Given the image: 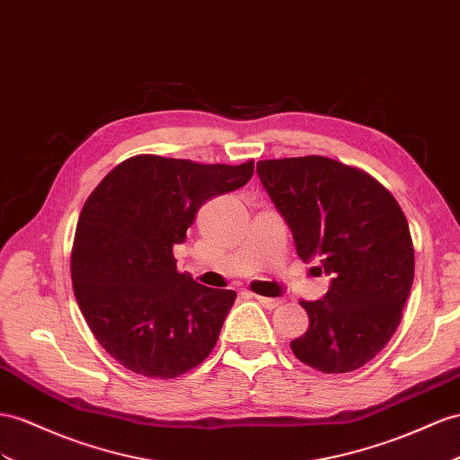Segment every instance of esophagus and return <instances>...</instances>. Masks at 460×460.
Wrapping results in <instances>:
<instances>
[{
  "label": "esophagus",
  "mask_w": 460,
  "mask_h": 460,
  "mask_svg": "<svg viewBox=\"0 0 460 460\" xmlns=\"http://www.w3.org/2000/svg\"><path fill=\"white\" fill-rule=\"evenodd\" d=\"M254 299H256L258 303H262L266 309H276V307H279V305H281V303H284V301H281V299H272V297H262V296H254Z\"/></svg>",
  "instance_id": "1"
}]
</instances>
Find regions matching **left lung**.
I'll use <instances>...</instances> for the list:
<instances>
[{
  "instance_id": "8db88e82",
  "label": "left lung",
  "mask_w": 460,
  "mask_h": 460,
  "mask_svg": "<svg viewBox=\"0 0 460 460\" xmlns=\"http://www.w3.org/2000/svg\"><path fill=\"white\" fill-rule=\"evenodd\" d=\"M256 172L297 254L332 276L323 299L301 301L309 328L293 353L323 373L359 369L393 338L414 281L404 211L371 174L328 157L258 161Z\"/></svg>"
}]
</instances>
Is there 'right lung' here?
<instances>
[{
	"mask_svg": "<svg viewBox=\"0 0 460 460\" xmlns=\"http://www.w3.org/2000/svg\"><path fill=\"white\" fill-rule=\"evenodd\" d=\"M254 163L199 164L136 155L114 167L81 209L72 281L85 321L126 369L172 379L214 349L237 293L176 270L172 246L198 209L251 181Z\"/></svg>",
	"mask_w": 460,
	"mask_h": 460,
	"instance_id": "obj_1",
	"label": "right lung"
}]
</instances>
